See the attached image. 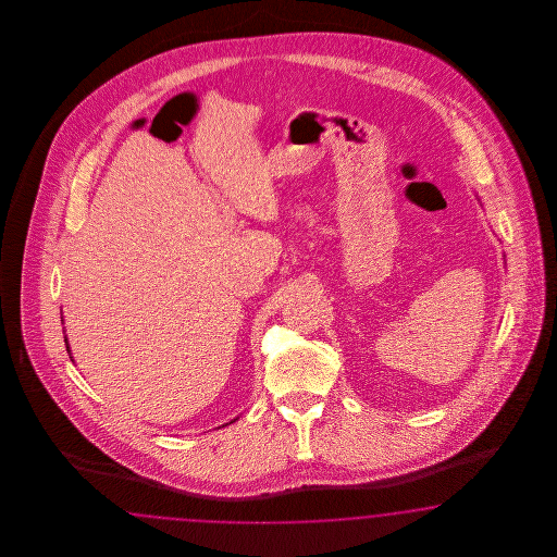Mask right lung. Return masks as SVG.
<instances>
[{"label": "right lung", "instance_id": "add662e5", "mask_svg": "<svg viewBox=\"0 0 557 557\" xmlns=\"http://www.w3.org/2000/svg\"><path fill=\"white\" fill-rule=\"evenodd\" d=\"M65 343H67V338H65Z\"/></svg>", "mask_w": 557, "mask_h": 557}]
</instances>
